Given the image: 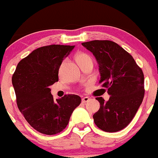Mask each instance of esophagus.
<instances>
[{"label":"esophagus","instance_id":"obj_1","mask_svg":"<svg viewBox=\"0 0 158 158\" xmlns=\"http://www.w3.org/2000/svg\"><path fill=\"white\" fill-rule=\"evenodd\" d=\"M89 97H87V96H85V97H83L82 98V102L83 103H86V102H89Z\"/></svg>","mask_w":158,"mask_h":158}]
</instances>
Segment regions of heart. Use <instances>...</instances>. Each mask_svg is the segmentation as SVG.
<instances>
[{
	"label": "heart",
	"instance_id": "heart-1",
	"mask_svg": "<svg viewBox=\"0 0 158 158\" xmlns=\"http://www.w3.org/2000/svg\"><path fill=\"white\" fill-rule=\"evenodd\" d=\"M75 59L79 65H83V64L86 63V62H92V58L90 57V56L89 54L86 53V52H83L76 54Z\"/></svg>",
	"mask_w": 158,
	"mask_h": 158
}]
</instances>
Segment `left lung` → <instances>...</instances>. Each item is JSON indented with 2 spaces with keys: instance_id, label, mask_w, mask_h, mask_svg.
I'll use <instances>...</instances> for the list:
<instances>
[{
  "instance_id": "obj_1",
  "label": "left lung",
  "mask_w": 158,
  "mask_h": 158,
  "mask_svg": "<svg viewBox=\"0 0 158 158\" xmlns=\"http://www.w3.org/2000/svg\"><path fill=\"white\" fill-rule=\"evenodd\" d=\"M82 45L93 52L99 63V84L108 89L109 100L96 97L100 108L93 114L102 130L114 133L123 130L136 114L145 95L144 74L131 55L115 42L95 40Z\"/></svg>"
}]
</instances>
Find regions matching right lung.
Wrapping results in <instances>:
<instances>
[{
	"instance_id": "obj_1",
	"label": "right lung",
	"mask_w": 158,
	"mask_h": 158,
	"mask_svg": "<svg viewBox=\"0 0 158 158\" xmlns=\"http://www.w3.org/2000/svg\"><path fill=\"white\" fill-rule=\"evenodd\" d=\"M74 46L52 44L39 47L18 63L12 77L17 106L35 130L55 135L65 128L81 99L74 94L54 99L49 86L59 81L62 61Z\"/></svg>"
}]
</instances>
